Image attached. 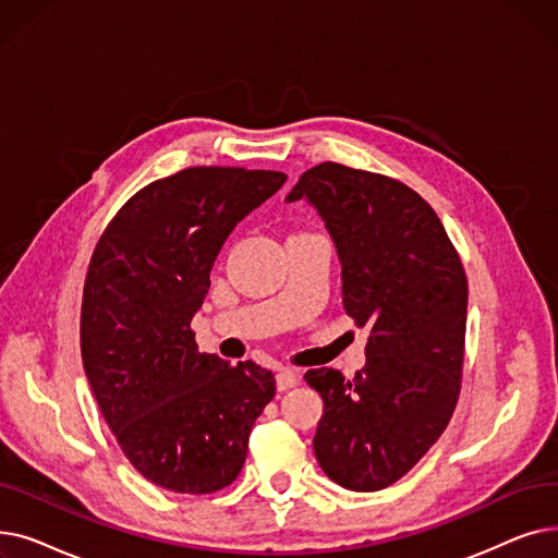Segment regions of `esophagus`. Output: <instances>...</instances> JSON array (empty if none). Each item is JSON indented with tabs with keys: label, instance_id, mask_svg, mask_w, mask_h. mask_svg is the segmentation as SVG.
I'll use <instances>...</instances> for the list:
<instances>
[{
	"label": "esophagus",
	"instance_id": "1",
	"mask_svg": "<svg viewBox=\"0 0 558 558\" xmlns=\"http://www.w3.org/2000/svg\"><path fill=\"white\" fill-rule=\"evenodd\" d=\"M299 385V375L291 371V368H280L276 373V387L278 391H287V389H294Z\"/></svg>",
	"mask_w": 558,
	"mask_h": 558
}]
</instances>
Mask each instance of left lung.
I'll return each instance as SVG.
<instances>
[{"instance_id": "8db88e82", "label": "left lung", "mask_w": 558, "mask_h": 558, "mask_svg": "<svg viewBox=\"0 0 558 558\" xmlns=\"http://www.w3.org/2000/svg\"><path fill=\"white\" fill-rule=\"evenodd\" d=\"M307 201L337 248L341 301L366 328V364L353 379L312 368L324 398L314 454L348 490H379L421 461L448 427L461 387L468 282L429 205L387 175L324 162L287 203Z\"/></svg>"}]
</instances>
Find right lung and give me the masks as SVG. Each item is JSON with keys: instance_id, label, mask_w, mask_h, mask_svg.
<instances>
[{"instance_id": "1", "label": "right lung", "mask_w": 558, "mask_h": 558, "mask_svg": "<svg viewBox=\"0 0 558 558\" xmlns=\"http://www.w3.org/2000/svg\"><path fill=\"white\" fill-rule=\"evenodd\" d=\"M284 181L264 169H183L129 198L93 253L83 368L117 444L156 486L203 495L234 482L276 396L271 371L198 353L190 324L228 234Z\"/></svg>"}]
</instances>
